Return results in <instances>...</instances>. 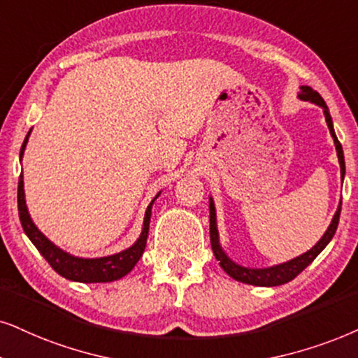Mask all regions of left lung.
I'll return each instance as SVG.
<instances>
[{"label": "left lung", "instance_id": "left-lung-1", "mask_svg": "<svg viewBox=\"0 0 358 358\" xmlns=\"http://www.w3.org/2000/svg\"><path fill=\"white\" fill-rule=\"evenodd\" d=\"M299 99L301 101H309L312 103H317L319 107H322L324 115H325V122H327V127L330 130V135H332L334 143H336V150H337V157H338V164H341V173L342 176L345 175V160H343V150L341 142H338L336 130H334V124H332V117L329 114V108L325 106L324 99L320 97V94L317 90H314L309 85H301V92H299ZM341 210H342V201L338 203V208L334 215L332 223L329 224L327 231L324 233V236L319 239V243L315 244L314 248H310L309 251L304 252V255L294 257V259L282 262V264L278 266H271V268H262V269H252V268H244V266H239L236 262L229 259L226 256V252L223 251L220 244V234H218V226H216V210H215V203H213V198H210V239H211V250L215 252L216 261L220 262V266L223 268V271L228 275H231L233 279L239 280V282L244 284H251V286H262V287H273V286H280V284H286L289 280H292L296 275H299L302 271H304L307 266L310 264L312 261L317 257L320 252L327 244L330 243V239L334 238V234L337 231L338 226V218H341Z\"/></svg>", "mask_w": 358, "mask_h": 358}]
</instances>
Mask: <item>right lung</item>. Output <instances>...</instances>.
<instances>
[{"label":"right lung","instance_id":"1","mask_svg":"<svg viewBox=\"0 0 358 358\" xmlns=\"http://www.w3.org/2000/svg\"><path fill=\"white\" fill-rule=\"evenodd\" d=\"M29 134L26 135L24 142H22L20 157L24 155L26 143H28ZM160 194V193H158ZM158 194L153 198L150 205H148L145 211V218H143V228L142 233L137 241L132 246L127 248V250L117 252L112 256H103V257H78L72 256L69 252L62 251L61 248H57L56 244L49 241L43 233L39 231L38 226L31 220L28 206H26L24 200V182H22V173L20 175V182H17V211H20V221L22 229H24L26 236L31 239V243L34 244L36 250L43 255L51 268L56 271L57 274H61L62 278L76 280V282H112L124 278L134 269V266L137 264L140 257H142L143 251L147 246V238H148V226H150V216H152V205L157 200Z\"/></svg>","mask_w":358,"mask_h":358}]
</instances>
